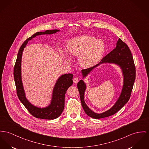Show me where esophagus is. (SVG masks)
Instances as JSON below:
<instances>
[{
	"label": "esophagus",
	"instance_id": "1",
	"mask_svg": "<svg viewBox=\"0 0 149 149\" xmlns=\"http://www.w3.org/2000/svg\"><path fill=\"white\" fill-rule=\"evenodd\" d=\"M78 81H79V78L78 77H75V78H74V79H73V81H74V83H77L78 82Z\"/></svg>",
	"mask_w": 149,
	"mask_h": 149
}]
</instances>
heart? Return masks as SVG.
<instances>
[{
  "label": "heart",
  "mask_w": 149,
  "mask_h": 149,
  "mask_svg": "<svg viewBox=\"0 0 149 149\" xmlns=\"http://www.w3.org/2000/svg\"><path fill=\"white\" fill-rule=\"evenodd\" d=\"M67 53L70 56H79V62L84 68L96 65L103 57L105 45L101 40L83 35L70 39L66 42ZM63 54L62 50L60 51Z\"/></svg>",
  "instance_id": "heart-1"
}]
</instances>
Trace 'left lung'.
I'll return each instance as SVG.
<instances>
[{
	"label": "left lung",
	"mask_w": 149,
	"mask_h": 149,
	"mask_svg": "<svg viewBox=\"0 0 149 149\" xmlns=\"http://www.w3.org/2000/svg\"><path fill=\"white\" fill-rule=\"evenodd\" d=\"M104 62L113 63L118 65L121 68L124 74V85L121 93L117 102L110 109L100 114L96 113L92 111L87 106L84 100V93L86 87L85 83L83 80H80L77 84L81 105L85 113L88 116L96 119L104 118L114 115L124 106L130 97L136 79V67L132 54L126 43L123 41L120 38L117 41L116 47L103 58L100 63L91 68L81 70L83 77H86L93 68Z\"/></svg>",
	"instance_id": "8db88e82"
}]
</instances>
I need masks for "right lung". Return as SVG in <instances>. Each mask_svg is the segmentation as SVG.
<instances>
[{"instance_id":"1","label":"right lung","mask_w":149,"mask_h":149,"mask_svg":"<svg viewBox=\"0 0 149 149\" xmlns=\"http://www.w3.org/2000/svg\"><path fill=\"white\" fill-rule=\"evenodd\" d=\"M59 30H47L45 32H36L31 37L27 38L20 47L16 63L13 69V77L16 85L17 96L23 103L29 112L37 118L53 120L57 118L63 111L65 107V96L66 92L72 83L73 75L71 74H64L61 76L58 79L53 92V97L50 105L45 108H40L34 107L29 103L26 99L23 89V83L21 78V62L24 48L27 44L28 41L32 39L38 35L50 34L55 33Z\"/></svg>"}]
</instances>
